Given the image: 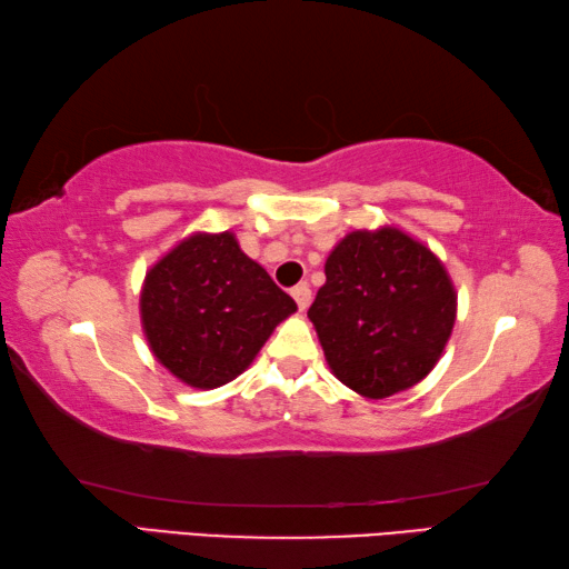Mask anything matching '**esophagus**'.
<instances>
[{"mask_svg":"<svg viewBox=\"0 0 569 569\" xmlns=\"http://www.w3.org/2000/svg\"><path fill=\"white\" fill-rule=\"evenodd\" d=\"M291 296L296 298V303H298V308H301V311H306V308L311 306V286H308V283H298L291 291Z\"/></svg>","mask_w":569,"mask_h":569,"instance_id":"esophagus-1","label":"esophagus"}]
</instances>
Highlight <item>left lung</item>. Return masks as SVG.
<instances>
[{
  "instance_id": "obj_1",
  "label": "left lung",
  "mask_w": 569,
  "mask_h": 569,
  "mask_svg": "<svg viewBox=\"0 0 569 569\" xmlns=\"http://www.w3.org/2000/svg\"><path fill=\"white\" fill-rule=\"evenodd\" d=\"M308 319L333 377L366 399H387L437 366L457 291L445 263L403 230H353L326 258Z\"/></svg>"
}]
</instances>
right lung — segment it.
<instances>
[{
    "label": "right lung",
    "mask_w": 569,
    "mask_h": 569,
    "mask_svg": "<svg viewBox=\"0 0 569 569\" xmlns=\"http://www.w3.org/2000/svg\"><path fill=\"white\" fill-rule=\"evenodd\" d=\"M296 301L230 230L192 233L150 268L140 293L150 351L182 383L216 389L243 373Z\"/></svg>",
    "instance_id": "add662e5"
}]
</instances>
